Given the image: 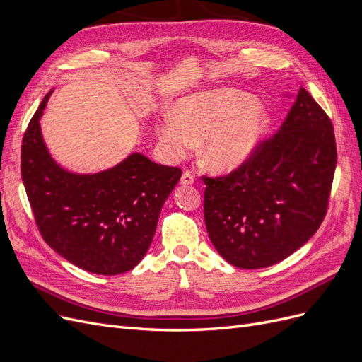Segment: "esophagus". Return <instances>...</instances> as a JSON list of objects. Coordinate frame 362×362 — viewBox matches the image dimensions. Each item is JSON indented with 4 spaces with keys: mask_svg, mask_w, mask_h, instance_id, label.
Masks as SVG:
<instances>
[{
    "mask_svg": "<svg viewBox=\"0 0 362 362\" xmlns=\"http://www.w3.org/2000/svg\"><path fill=\"white\" fill-rule=\"evenodd\" d=\"M182 185H190V184H193L194 182V177L192 175V172H189V170H185L184 173H182V177H181V181H180Z\"/></svg>",
    "mask_w": 362,
    "mask_h": 362,
    "instance_id": "esophagus-1",
    "label": "esophagus"
}]
</instances>
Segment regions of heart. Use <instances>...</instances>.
Returning <instances> with one entry per match:
<instances>
[{
  "mask_svg": "<svg viewBox=\"0 0 362 362\" xmlns=\"http://www.w3.org/2000/svg\"><path fill=\"white\" fill-rule=\"evenodd\" d=\"M270 115L257 98L237 89L194 93L178 104V115H164L157 134L166 156L181 160L205 141L202 158L216 172H231L245 164L264 140Z\"/></svg>",
  "mask_w": 362,
  "mask_h": 362,
  "instance_id": "b5f03b06",
  "label": "heart"
}]
</instances>
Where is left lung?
Returning a JSON list of instances; mask_svg holds the SVG:
<instances>
[{
	"label": "left lung",
	"mask_w": 362,
	"mask_h": 362,
	"mask_svg": "<svg viewBox=\"0 0 362 362\" xmlns=\"http://www.w3.org/2000/svg\"><path fill=\"white\" fill-rule=\"evenodd\" d=\"M337 166L331 119L300 87L279 131L225 177H204V217L216 250L240 269L286 259L326 216Z\"/></svg>",
	"instance_id": "left-lung-1"
}]
</instances>
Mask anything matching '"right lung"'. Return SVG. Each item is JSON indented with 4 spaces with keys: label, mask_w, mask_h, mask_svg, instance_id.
Masks as SVG:
<instances>
[{
    "label": "right lung",
    "mask_w": 362,
    "mask_h": 362,
    "mask_svg": "<svg viewBox=\"0 0 362 362\" xmlns=\"http://www.w3.org/2000/svg\"><path fill=\"white\" fill-rule=\"evenodd\" d=\"M49 95L31 117L21 149V173L40 235L83 270L125 273L148 252L161 206L182 172L140 152L98 173L63 169L48 152L39 124Z\"/></svg>",
    "instance_id": "obj_1"
}]
</instances>
